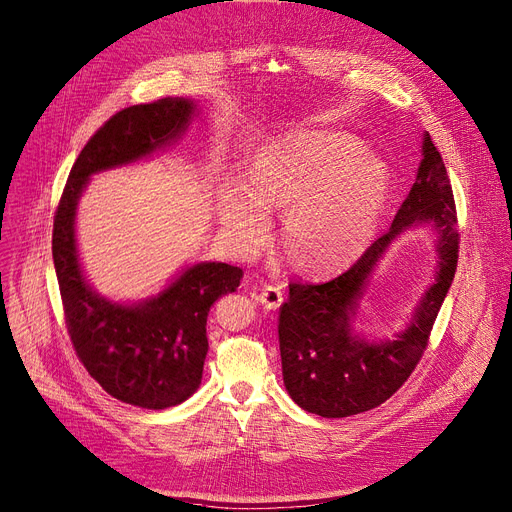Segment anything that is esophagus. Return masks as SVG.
Listing matches in <instances>:
<instances>
[{"label": "esophagus", "instance_id": "34e87169", "mask_svg": "<svg viewBox=\"0 0 512 512\" xmlns=\"http://www.w3.org/2000/svg\"><path fill=\"white\" fill-rule=\"evenodd\" d=\"M257 301L263 305V309H270V311H276L280 309L284 297H282V290L278 286H263Z\"/></svg>", "mask_w": 512, "mask_h": 512}]
</instances>
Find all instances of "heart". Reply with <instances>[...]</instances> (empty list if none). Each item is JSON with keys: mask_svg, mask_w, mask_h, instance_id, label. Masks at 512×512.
<instances>
[{"mask_svg": "<svg viewBox=\"0 0 512 512\" xmlns=\"http://www.w3.org/2000/svg\"><path fill=\"white\" fill-rule=\"evenodd\" d=\"M390 188L388 166L359 155L348 134L292 130L255 151L245 182H226L220 218L236 249L253 253L272 230L267 209H284V253L299 272L324 276L369 249Z\"/></svg>", "mask_w": 512, "mask_h": 512, "instance_id": "obj_1", "label": "heart"}]
</instances>
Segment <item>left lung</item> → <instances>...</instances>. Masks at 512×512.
<instances>
[{"mask_svg": "<svg viewBox=\"0 0 512 512\" xmlns=\"http://www.w3.org/2000/svg\"><path fill=\"white\" fill-rule=\"evenodd\" d=\"M437 232L435 284L423 295L405 331L390 341H367L355 330L360 301L391 242L411 227ZM459 261V232L452 186L429 134L409 197L390 230L348 270L321 284H290L280 307V355L290 398L309 413L336 419L380 407L409 380L452 284Z\"/></svg>", "mask_w": 512, "mask_h": 512, "instance_id": "left-lung-1", "label": "left lung"}]
</instances>
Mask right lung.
Returning a JSON list of instances; mask_svg holds the SVG:
<instances>
[{"label": "right lung", "instance_id": "add662e5", "mask_svg": "<svg viewBox=\"0 0 512 512\" xmlns=\"http://www.w3.org/2000/svg\"><path fill=\"white\" fill-rule=\"evenodd\" d=\"M195 112L193 99L166 97L112 116L76 157L53 218V265L78 359L107 394L153 411L176 407L197 392L209 348V309L238 288L242 270L199 261L147 299L112 301L85 276L76 209L91 176L168 149L191 126Z\"/></svg>", "mask_w": 512, "mask_h": 512}]
</instances>
